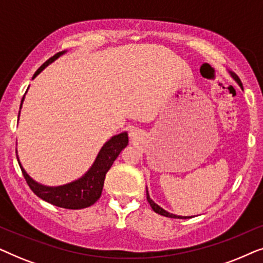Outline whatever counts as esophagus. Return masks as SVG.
Listing matches in <instances>:
<instances>
[{"mask_svg":"<svg viewBox=\"0 0 263 263\" xmlns=\"http://www.w3.org/2000/svg\"><path fill=\"white\" fill-rule=\"evenodd\" d=\"M130 135H132V136H134V133H130Z\"/></svg>","mask_w":263,"mask_h":263,"instance_id":"1","label":"esophagus"}]
</instances>
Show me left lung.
Returning <instances> with one entry per match:
<instances>
[{
  "mask_svg": "<svg viewBox=\"0 0 263 263\" xmlns=\"http://www.w3.org/2000/svg\"><path fill=\"white\" fill-rule=\"evenodd\" d=\"M230 74H231V77L235 79L236 80V82L237 84H238L240 87L243 88V86H242V81H240V79L237 77V75L235 74V73H232V71H230ZM146 195H147V201H148V203L151 204V207H152V210L156 212V213H158V214H160V215H164V217H168V218H175V219H186V218H192V217H181V215H175V214H172V213H168V212H166L165 210H163V208L161 207H159L158 206V204L154 202V201L151 199L149 197V194H148V190L146 189Z\"/></svg>",
  "mask_w": 263,
  "mask_h": 263,
  "instance_id": "8db88e82",
  "label": "left lung"
}]
</instances>
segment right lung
I'll use <instances>...</instances> for the list:
<instances>
[{"instance_id":"right-lung-1","label":"right lung","mask_w":263,"mask_h":263,"mask_svg":"<svg viewBox=\"0 0 263 263\" xmlns=\"http://www.w3.org/2000/svg\"><path fill=\"white\" fill-rule=\"evenodd\" d=\"M64 51L57 52L55 56L49 59L46 62L38 68L35 71L33 78L34 79L44 68L55 61L57 57H60ZM24 98L21 100V105H23ZM20 105V109H21ZM128 145V134L127 133H121V134L115 135L107 141L105 145L102 147L100 152L97 156L95 163H93L92 167L86 172L85 176L81 178L77 179V181L68 183V184L60 185V186H46L42 185L33 181L27 172L24 170L21 166L19 157L16 158L19 161L21 172H23L25 179H26L28 186H30L32 192H33L38 197L42 200L46 201V202L53 204V206L67 208V210H81V208H86L92 206L97 200L102 195V190L104 186V181H105L106 172L110 170L112 166L114 161L121 153V151L127 147Z\"/></svg>"}]
</instances>
